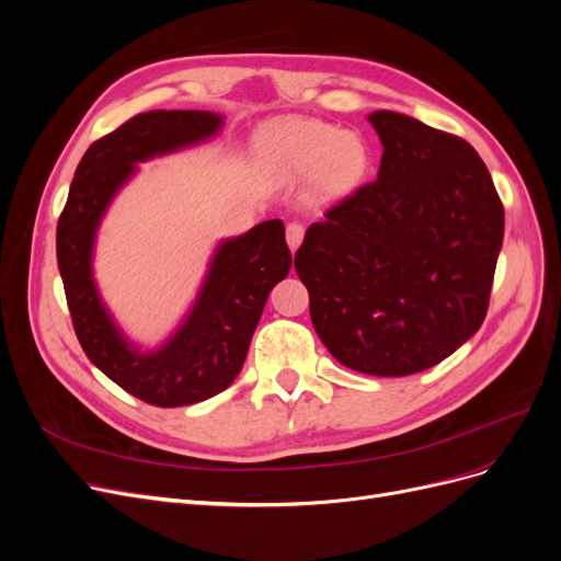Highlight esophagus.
Instances as JSON below:
<instances>
[{"label":"esophagus","instance_id":"esophagus-1","mask_svg":"<svg viewBox=\"0 0 561 561\" xmlns=\"http://www.w3.org/2000/svg\"><path fill=\"white\" fill-rule=\"evenodd\" d=\"M285 241H287V245H290V250L295 252L301 245V241H304V225H299V222L287 225Z\"/></svg>","mask_w":561,"mask_h":561}]
</instances>
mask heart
<instances>
[{"label": "heart", "mask_w": 561, "mask_h": 561, "mask_svg": "<svg viewBox=\"0 0 561 561\" xmlns=\"http://www.w3.org/2000/svg\"><path fill=\"white\" fill-rule=\"evenodd\" d=\"M257 159L271 182L295 184L313 178L316 196L325 203L358 190L369 165L358 135L309 118L268 122L257 135Z\"/></svg>", "instance_id": "1"}]
</instances>
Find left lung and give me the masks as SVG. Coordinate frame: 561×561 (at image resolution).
I'll return each mask as SVG.
<instances>
[{
  "label": "left lung",
  "mask_w": 561,
  "mask_h": 561,
  "mask_svg": "<svg viewBox=\"0 0 561 561\" xmlns=\"http://www.w3.org/2000/svg\"><path fill=\"white\" fill-rule=\"evenodd\" d=\"M377 182L307 229L295 268L334 358L363 375L428 369L480 330L505 215L466 140L390 110L367 116Z\"/></svg>",
  "instance_id": "8db88e82"
}]
</instances>
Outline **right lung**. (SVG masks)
I'll list each match as a JSON object with an SVG mask.
<instances>
[{"instance_id":"obj_1","label":"right lung","mask_w":561,"mask_h":561,"mask_svg":"<svg viewBox=\"0 0 561 561\" xmlns=\"http://www.w3.org/2000/svg\"><path fill=\"white\" fill-rule=\"evenodd\" d=\"M222 126V114L201 110H151L128 118L83 154L58 219V268L83 353L130 396L157 407L194 404L231 386L268 293L293 266L280 219L219 241L192 309L157 348L130 342L100 297L95 236L114 196L138 163L206 142Z\"/></svg>"}]
</instances>
